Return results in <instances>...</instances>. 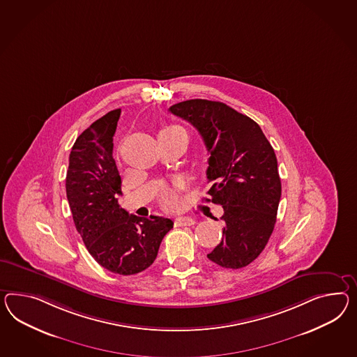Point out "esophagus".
I'll return each instance as SVG.
<instances>
[{"instance_id": "34e87169", "label": "esophagus", "mask_w": 357, "mask_h": 357, "mask_svg": "<svg viewBox=\"0 0 357 357\" xmlns=\"http://www.w3.org/2000/svg\"><path fill=\"white\" fill-rule=\"evenodd\" d=\"M174 222H176L177 227H192L195 224V220L189 218V216H180V218L174 220Z\"/></svg>"}]
</instances>
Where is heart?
I'll return each mask as SVG.
<instances>
[{
  "instance_id": "1",
  "label": "heart",
  "mask_w": 357,
  "mask_h": 357,
  "mask_svg": "<svg viewBox=\"0 0 357 357\" xmlns=\"http://www.w3.org/2000/svg\"><path fill=\"white\" fill-rule=\"evenodd\" d=\"M177 129L183 128L178 127V126H168V127H165V129H162L160 133H163V132H171V130H177ZM162 202H163V204H165V207H174V206L177 204V197H176L174 189H172V188H165V190H163V194H162Z\"/></svg>"
}]
</instances>
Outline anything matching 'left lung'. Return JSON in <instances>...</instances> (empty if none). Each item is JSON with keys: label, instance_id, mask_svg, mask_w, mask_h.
Masks as SVG:
<instances>
[{"label": "left lung", "instance_id": "1", "mask_svg": "<svg viewBox=\"0 0 357 357\" xmlns=\"http://www.w3.org/2000/svg\"><path fill=\"white\" fill-rule=\"evenodd\" d=\"M199 132L210 154L207 194L224 208L222 239L207 257L230 269L252 263L275 229L281 178L259 124L222 102L189 100L169 107Z\"/></svg>", "mask_w": 357, "mask_h": 357}]
</instances>
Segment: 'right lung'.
Here are the masks:
<instances>
[{"instance_id": "1", "label": "right lung", "mask_w": 357, "mask_h": 357, "mask_svg": "<svg viewBox=\"0 0 357 357\" xmlns=\"http://www.w3.org/2000/svg\"><path fill=\"white\" fill-rule=\"evenodd\" d=\"M120 112H107L76 138L66 192L76 230L94 260L112 273L130 275L154 263L174 221L138 218L119 206L121 177L112 156V137Z\"/></svg>"}]
</instances>
